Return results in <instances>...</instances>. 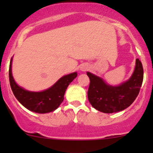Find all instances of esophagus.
<instances>
[{
	"label": "esophagus",
	"instance_id": "esophagus-1",
	"mask_svg": "<svg viewBox=\"0 0 153 153\" xmlns=\"http://www.w3.org/2000/svg\"><path fill=\"white\" fill-rule=\"evenodd\" d=\"M88 67H83L82 68H81V69H82V71H86V70H87L88 69Z\"/></svg>",
	"mask_w": 153,
	"mask_h": 153
}]
</instances>
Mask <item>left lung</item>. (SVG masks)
<instances>
[{
	"label": "left lung",
	"instance_id": "left-lung-1",
	"mask_svg": "<svg viewBox=\"0 0 153 153\" xmlns=\"http://www.w3.org/2000/svg\"><path fill=\"white\" fill-rule=\"evenodd\" d=\"M90 80L87 95L91 105L100 112L112 113L122 111L133 103L142 85L143 69L138 58L132 77L120 86L106 84L101 78L87 72Z\"/></svg>",
	"mask_w": 153,
	"mask_h": 153
}]
</instances>
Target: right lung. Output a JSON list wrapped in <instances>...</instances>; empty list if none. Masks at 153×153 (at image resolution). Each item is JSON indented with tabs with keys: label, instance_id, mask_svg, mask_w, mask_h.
<instances>
[{
	"label": "right lung",
	"instance_id": "obj_1",
	"mask_svg": "<svg viewBox=\"0 0 153 153\" xmlns=\"http://www.w3.org/2000/svg\"><path fill=\"white\" fill-rule=\"evenodd\" d=\"M11 58L9 76L12 92L18 101L29 110L38 113H47L56 109L64 101V95L69 84L77 77L76 72L60 78L52 87L39 92H29L20 87L15 82L12 75Z\"/></svg>",
	"mask_w": 153,
	"mask_h": 153
}]
</instances>
